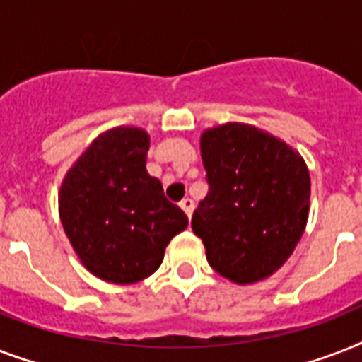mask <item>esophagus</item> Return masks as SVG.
I'll list each match as a JSON object with an SVG mask.
<instances>
[{
    "label": "esophagus",
    "mask_w": 362,
    "mask_h": 362,
    "mask_svg": "<svg viewBox=\"0 0 362 362\" xmlns=\"http://www.w3.org/2000/svg\"><path fill=\"white\" fill-rule=\"evenodd\" d=\"M180 209L184 210V212H186V216L187 218H192V214H193V209H195V203H193L192 199L189 197H184L180 201Z\"/></svg>",
    "instance_id": "1"
}]
</instances>
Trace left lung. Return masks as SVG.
Listing matches in <instances>:
<instances>
[{
	"label": "left lung",
	"mask_w": 362,
	"mask_h": 362,
	"mask_svg": "<svg viewBox=\"0 0 362 362\" xmlns=\"http://www.w3.org/2000/svg\"><path fill=\"white\" fill-rule=\"evenodd\" d=\"M209 195L192 227L210 267L233 284L272 276L308 221L310 173L303 156L269 131L227 122L201 133Z\"/></svg>",
	"instance_id": "obj_1"
}]
</instances>
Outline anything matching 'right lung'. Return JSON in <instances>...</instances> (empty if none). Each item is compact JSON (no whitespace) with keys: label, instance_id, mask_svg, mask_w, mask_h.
<instances>
[{"label":"right lung","instance_id":"1","mask_svg":"<svg viewBox=\"0 0 362 362\" xmlns=\"http://www.w3.org/2000/svg\"><path fill=\"white\" fill-rule=\"evenodd\" d=\"M150 135L135 125L103 131L65 173L59 220L84 269L127 286L152 276L187 218L148 175Z\"/></svg>","mask_w":362,"mask_h":362}]
</instances>
